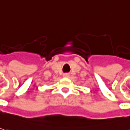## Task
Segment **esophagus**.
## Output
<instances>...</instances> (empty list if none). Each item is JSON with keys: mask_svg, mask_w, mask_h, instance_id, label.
Segmentation results:
<instances>
[{"mask_svg": "<svg viewBox=\"0 0 130 130\" xmlns=\"http://www.w3.org/2000/svg\"><path fill=\"white\" fill-rule=\"evenodd\" d=\"M69 76H70V75H69L68 73H65V74L63 75V77H68Z\"/></svg>", "mask_w": 130, "mask_h": 130, "instance_id": "esophagus-1", "label": "esophagus"}]
</instances>
